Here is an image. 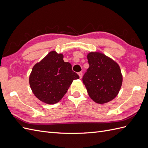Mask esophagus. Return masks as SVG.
<instances>
[{
    "instance_id": "obj_1",
    "label": "esophagus",
    "mask_w": 148,
    "mask_h": 148,
    "mask_svg": "<svg viewBox=\"0 0 148 148\" xmlns=\"http://www.w3.org/2000/svg\"><path fill=\"white\" fill-rule=\"evenodd\" d=\"M78 75L79 76V78H82V77H83V73L82 72V71H79V72H78Z\"/></svg>"
}]
</instances>
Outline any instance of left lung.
<instances>
[{"label": "left lung", "instance_id": "obj_1", "mask_svg": "<svg viewBox=\"0 0 148 148\" xmlns=\"http://www.w3.org/2000/svg\"><path fill=\"white\" fill-rule=\"evenodd\" d=\"M89 68L83 77L88 95L98 104L108 102L117 96L122 84L119 65L99 52L87 56Z\"/></svg>", "mask_w": 148, "mask_h": 148}]
</instances>
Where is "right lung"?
Instances as JSON below:
<instances>
[{
  "label": "right lung",
  "instance_id": "1",
  "mask_svg": "<svg viewBox=\"0 0 148 148\" xmlns=\"http://www.w3.org/2000/svg\"><path fill=\"white\" fill-rule=\"evenodd\" d=\"M62 53L51 51L36 64L29 75L31 90L40 101L48 104L59 102L72 83L79 77L65 62Z\"/></svg>",
  "mask_w": 148,
  "mask_h": 148
}]
</instances>
